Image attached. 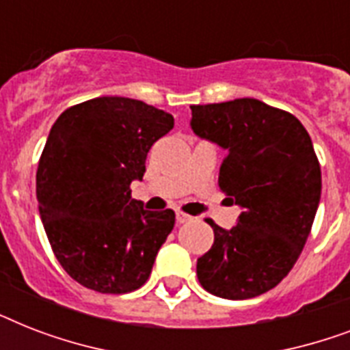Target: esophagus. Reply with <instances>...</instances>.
<instances>
[{
	"mask_svg": "<svg viewBox=\"0 0 350 350\" xmlns=\"http://www.w3.org/2000/svg\"><path fill=\"white\" fill-rule=\"evenodd\" d=\"M191 216H189V214H185V213H180V211H178V213H176V221H178V224H187V221H191Z\"/></svg>",
	"mask_w": 350,
	"mask_h": 350,
	"instance_id": "esophagus-1",
	"label": "esophagus"
}]
</instances>
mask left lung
I'll list each match as a JSON object with an SVG mask.
<instances>
[{
  "label": "left lung",
  "instance_id": "1",
  "mask_svg": "<svg viewBox=\"0 0 350 350\" xmlns=\"http://www.w3.org/2000/svg\"><path fill=\"white\" fill-rule=\"evenodd\" d=\"M191 129L227 152L219 189L241 213L198 258L202 287L225 299L271 291L293 269L321 198V170L298 118L254 98L192 105Z\"/></svg>",
  "mask_w": 350,
  "mask_h": 350
}]
</instances>
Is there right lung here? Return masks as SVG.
I'll list each match as a JSON object with an SVG mask.
<instances>
[{"label": "right lung", "instance_id": "obj_1", "mask_svg": "<svg viewBox=\"0 0 350 350\" xmlns=\"http://www.w3.org/2000/svg\"><path fill=\"white\" fill-rule=\"evenodd\" d=\"M174 118L143 101L103 96L63 112L52 125L36 174L46 238L67 274L103 294L147 282L174 229V211H145L131 198L154 143Z\"/></svg>", "mask_w": 350, "mask_h": 350}]
</instances>
